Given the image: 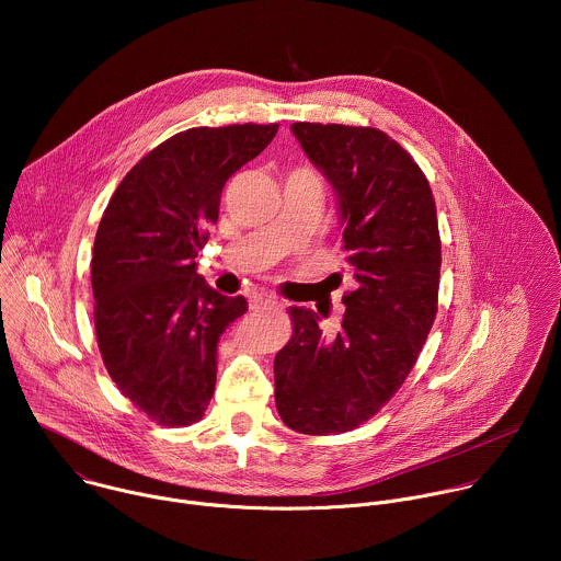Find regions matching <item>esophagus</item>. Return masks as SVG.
Instances as JSON below:
<instances>
[{"instance_id": "34e87169", "label": "esophagus", "mask_w": 561, "mask_h": 561, "mask_svg": "<svg viewBox=\"0 0 561 561\" xmlns=\"http://www.w3.org/2000/svg\"><path fill=\"white\" fill-rule=\"evenodd\" d=\"M279 304V299L275 297V295H271V293H255L253 297H251V308L253 310H264V308H273V306H277Z\"/></svg>"}]
</instances>
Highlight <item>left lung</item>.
Instances as JSON below:
<instances>
[{
	"mask_svg": "<svg viewBox=\"0 0 561 561\" xmlns=\"http://www.w3.org/2000/svg\"><path fill=\"white\" fill-rule=\"evenodd\" d=\"M340 199L346 262L337 333L290 306L293 335L275 355V404L295 433H346L373 415L413 370L437 314L442 242L431 184L415 159L370 126H290Z\"/></svg>",
	"mask_w": 561,
	"mask_h": 561,
	"instance_id": "8db88e82",
	"label": "left lung"
}]
</instances>
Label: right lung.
Listing matches in <instances>:
<instances>
[{
	"instance_id": "add662e5",
	"label": "right lung",
	"mask_w": 561,
	"mask_h": 561,
	"mask_svg": "<svg viewBox=\"0 0 561 561\" xmlns=\"http://www.w3.org/2000/svg\"><path fill=\"white\" fill-rule=\"evenodd\" d=\"M279 124L188 128L144 154L100 221L91 282L104 366L124 397L162 426L202 420L217 342L249 310L199 275L195 257L219 217L221 188Z\"/></svg>"
}]
</instances>
